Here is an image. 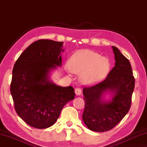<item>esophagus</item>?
<instances>
[{"label": "esophagus", "mask_w": 147, "mask_h": 147, "mask_svg": "<svg viewBox=\"0 0 147 147\" xmlns=\"http://www.w3.org/2000/svg\"><path fill=\"white\" fill-rule=\"evenodd\" d=\"M75 93H76V94L77 96H80V95H81V94H82V91H81V89H80V88H76L75 89Z\"/></svg>", "instance_id": "1"}]
</instances>
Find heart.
I'll use <instances>...</instances> for the list:
<instances>
[{
	"label": "heart",
	"instance_id": "obj_1",
	"mask_svg": "<svg viewBox=\"0 0 147 147\" xmlns=\"http://www.w3.org/2000/svg\"><path fill=\"white\" fill-rule=\"evenodd\" d=\"M68 68L71 73L80 74V80L86 86L100 83L108 75L111 67L109 59L90 50L76 52L69 58Z\"/></svg>",
	"mask_w": 147,
	"mask_h": 147
}]
</instances>
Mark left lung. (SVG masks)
Wrapping results in <instances>:
<instances>
[{"instance_id":"1","label":"left lung","mask_w":147,"mask_h":147,"mask_svg":"<svg viewBox=\"0 0 147 147\" xmlns=\"http://www.w3.org/2000/svg\"><path fill=\"white\" fill-rule=\"evenodd\" d=\"M115 67L101 83L83 89L84 124L98 132L108 131L124 118L130 108L135 78L128 59L113 46ZM109 94V98L106 95Z\"/></svg>"}]
</instances>
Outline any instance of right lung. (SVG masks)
Segmentation results:
<instances>
[{
  "mask_svg": "<svg viewBox=\"0 0 147 147\" xmlns=\"http://www.w3.org/2000/svg\"><path fill=\"white\" fill-rule=\"evenodd\" d=\"M63 42L40 39L20 55L12 71L10 91L17 113L32 127L53 126L68 102L75 96L72 86H58L52 72L62 65Z\"/></svg>",
  "mask_w": 147,
  "mask_h": 147,
  "instance_id": "obj_1",
  "label": "right lung"
}]
</instances>
